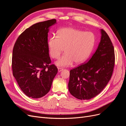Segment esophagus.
<instances>
[{"label": "esophagus", "instance_id": "obj_1", "mask_svg": "<svg viewBox=\"0 0 126 126\" xmlns=\"http://www.w3.org/2000/svg\"><path fill=\"white\" fill-rule=\"evenodd\" d=\"M62 70H63V68H58V72H61V71H62Z\"/></svg>", "mask_w": 126, "mask_h": 126}]
</instances>
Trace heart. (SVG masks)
Listing matches in <instances>:
<instances>
[{
  "instance_id": "b5f03b06",
  "label": "heart",
  "mask_w": 126,
  "mask_h": 126,
  "mask_svg": "<svg viewBox=\"0 0 126 126\" xmlns=\"http://www.w3.org/2000/svg\"><path fill=\"white\" fill-rule=\"evenodd\" d=\"M96 37L91 32H85L75 28L59 29L58 37L52 36L48 41L49 54L52 58L58 59L65 49L66 54L55 63L58 67H68L75 63L85 62L93 52Z\"/></svg>"
}]
</instances>
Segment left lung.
Masks as SVG:
<instances>
[{"label": "left lung", "mask_w": 126, "mask_h": 126, "mask_svg": "<svg viewBox=\"0 0 126 126\" xmlns=\"http://www.w3.org/2000/svg\"><path fill=\"white\" fill-rule=\"evenodd\" d=\"M100 32V41L92 57L70 71L68 89L78 99L96 97L111 77L115 60L114 48L107 33L103 29Z\"/></svg>", "instance_id": "8db88e82"}]
</instances>
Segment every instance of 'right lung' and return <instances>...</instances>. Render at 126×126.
I'll list each match as a JSON object with an SVG mask.
<instances>
[{
    "label": "right lung",
    "mask_w": 126,
    "mask_h": 126,
    "mask_svg": "<svg viewBox=\"0 0 126 126\" xmlns=\"http://www.w3.org/2000/svg\"><path fill=\"white\" fill-rule=\"evenodd\" d=\"M56 19L38 22L26 29L19 36L13 51V76L23 93L29 97L39 98L51 88L58 72L48 49L49 28Z\"/></svg>",
    "instance_id": "obj_1"
}]
</instances>
